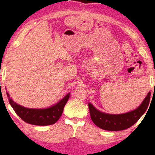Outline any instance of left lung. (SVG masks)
Masks as SVG:
<instances>
[{
    "mask_svg": "<svg viewBox=\"0 0 155 155\" xmlns=\"http://www.w3.org/2000/svg\"><path fill=\"white\" fill-rule=\"evenodd\" d=\"M150 94L149 92L136 109L123 114H109L97 110L90 103L88 104L91 118L93 123L99 128L106 130H123L134 125L147 110L150 103Z\"/></svg>",
    "mask_w": 155,
    "mask_h": 155,
    "instance_id": "1",
    "label": "left lung"
}]
</instances>
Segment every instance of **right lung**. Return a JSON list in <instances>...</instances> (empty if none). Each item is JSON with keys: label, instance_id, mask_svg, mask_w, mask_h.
<instances>
[{"label": "right lung", "instance_id": "obj_1", "mask_svg": "<svg viewBox=\"0 0 155 155\" xmlns=\"http://www.w3.org/2000/svg\"><path fill=\"white\" fill-rule=\"evenodd\" d=\"M6 94L10 104L18 116L27 124L36 126H48L54 124L62 115L63 109L70 97V94H68L58 103L48 109H34L23 107L18 104L10 98L8 92H6Z\"/></svg>", "mask_w": 155, "mask_h": 155}]
</instances>
